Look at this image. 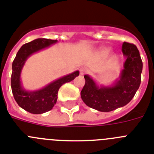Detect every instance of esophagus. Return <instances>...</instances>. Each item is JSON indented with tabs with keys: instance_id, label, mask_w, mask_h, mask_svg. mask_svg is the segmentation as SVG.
<instances>
[{
	"instance_id": "esophagus-1",
	"label": "esophagus",
	"mask_w": 154,
	"mask_h": 154,
	"mask_svg": "<svg viewBox=\"0 0 154 154\" xmlns=\"http://www.w3.org/2000/svg\"><path fill=\"white\" fill-rule=\"evenodd\" d=\"M87 72H88V69H87L86 68H85V67L81 68V70H80V73H81V75H85Z\"/></svg>"
}]
</instances>
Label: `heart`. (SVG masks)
<instances>
[{
	"label": "heart",
	"mask_w": 154,
	"mask_h": 154,
	"mask_svg": "<svg viewBox=\"0 0 154 154\" xmlns=\"http://www.w3.org/2000/svg\"><path fill=\"white\" fill-rule=\"evenodd\" d=\"M109 51V49H105V50H104V52H105V53H106V52H108Z\"/></svg>",
	"instance_id": "b5f03b06"
}]
</instances>
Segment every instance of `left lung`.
I'll return each mask as SVG.
<instances>
[{
  "label": "left lung",
  "instance_id": "obj_1",
  "mask_svg": "<svg viewBox=\"0 0 154 154\" xmlns=\"http://www.w3.org/2000/svg\"><path fill=\"white\" fill-rule=\"evenodd\" d=\"M122 50L125 61L119 79L111 86H98L89 75H85V85L81 92L88 107L103 112L125 106L134 97L141 83L143 62L134 44L124 42Z\"/></svg>",
  "mask_w": 154,
  "mask_h": 154
}]
</instances>
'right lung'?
Segmentation results:
<instances>
[{
  "mask_svg": "<svg viewBox=\"0 0 154 154\" xmlns=\"http://www.w3.org/2000/svg\"><path fill=\"white\" fill-rule=\"evenodd\" d=\"M57 42V40L37 38L25 44L20 48L12 63L11 90L16 102L21 108L32 114H42L53 108L57 101L58 91L65 83L73 81L79 76V71H74L68 75L49 83L44 88L36 91H26L21 85V73L27 59L33 53L49 47Z\"/></svg>",
  "mask_w": 154,
  "mask_h": 154,
  "instance_id": "add662e5",
  "label": "right lung"
}]
</instances>
